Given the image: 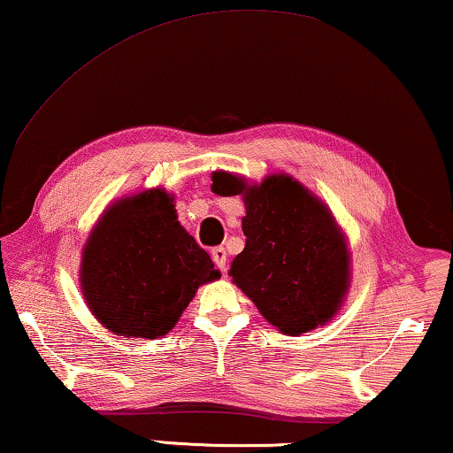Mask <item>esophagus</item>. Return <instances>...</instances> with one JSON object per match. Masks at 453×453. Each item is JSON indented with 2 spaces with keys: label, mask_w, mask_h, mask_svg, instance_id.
Returning a JSON list of instances; mask_svg holds the SVG:
<instances>
[{
  "label": "esophagus",
  "mask_w": 453,
  "mask_h": 453,
  "mask_svg": "<svg viewBox=\"0 0 453 453\" xmlns=\"http://www.w3.org/2000/svg\"><path fill=\"white\" fill-rule=\"evenodd\" d=\"M211 258L215 262V266H218L221 273H226V265H227V252L224 246H218L211 250Z\"/></svg>",
  "instance_id": "34e87169"
}]
</instances>
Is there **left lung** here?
Segmentation results:
<instances>
[{"label": "left lung", "instance_id": "1", "mask_svg": "<svg viewBox=\"0 0 453 453\" xmlns=\"http://www.w3.org/2000/svg\"><path fill=\"white\" fill-rule=\"evenodd\" d=\"M211 191L242 195L246 248L229 276L285 335H301L332 321L352 282V254L332 209L287 173L248 183L234 173H211Z\"/></svg>", "mask_w": 453, "mask_h": 453}]
</instances>
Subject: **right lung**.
<instances>
[{"label": "right lung", "mask_w": 453, "mask_h": 453, "mask_svg": "<svg viewBox=\"0 0 453 453\" xmlns=\"http://www.w3.org/2000/svg\"><path fill=\"white\" fill-rule=\"evenodd\" d=\"M221 273L180 226L165 188L121 197L83 246L79 282L96 319L111 334L157 340L177 326L201 285Z\"/></svg>", "instance_id": "right-lung-1"}]
</instances>
